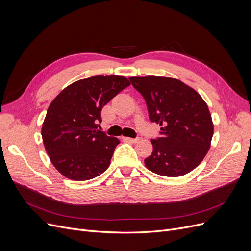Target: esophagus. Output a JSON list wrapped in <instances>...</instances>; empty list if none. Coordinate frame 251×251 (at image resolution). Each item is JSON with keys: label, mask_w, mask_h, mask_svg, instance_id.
I'll use <instances>...</instances> for the list:
<instances>
[{"label": "esophagus", "mask_w": 251, "mask_h": 251, "mask_svg": "<svg viewBox=\"0 0 251 251\" xmlns=\"http://www.w3.org/2000/svg\"><path fill=\"white\" fill-rule=\"evenodd\" d=\"M124 141H127V142H137L139 139L138 138H131V137H122Z\"/></svg>", "instance_id": "34e87169"}]
</instances>
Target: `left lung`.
Wrapping results in <instances>:
<instances>
[{"label": "left lung", "mask_w": 251, "mask_h": 251, "mask_svg": "<svg viewBox=\"0 0 251 251\" xmlns=\"http://www.w3.org/2000/svg\"><path fill=\"white\" fill-rule=\"evenodd\" d=\"M129 80L146 100L150 120L162 130L161 137L151 140L153 151L144 160L147 168L167 177L191 172L204 159L214 134L205 101L175 78L147 76Z\"/></svg>", "instance_id": "left-lung-1"}]
</instances>
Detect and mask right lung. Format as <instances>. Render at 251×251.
<instances>
[{"label": "right lung", "instance_id": "add662e5", "mask_svg": "<svg viewBox=\"0 0 251 251\" xmlns=\"http://www.w3.org/2000/svg\"><path fill=\"white\" fill-rule=\"evenodd\" d=\"M129 85L124 76H92L68 85L50 102L42 136L51 164L63 176L84 181L109 168L120 141L98 130L100 112Z\"/></svg>", "mask_w": 251, "mask_h": 251}]
</instances>
